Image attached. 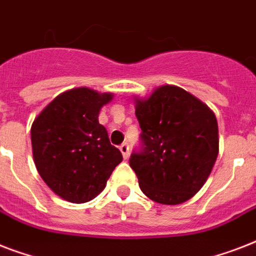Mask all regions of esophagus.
I'll list each match as a JSON object with an SVG mask.
<instances>
[{
  "label": "esophagus",
  "instance_id": "obj_1",
  "mask_svg": "<svg viewBox=\"0 0 256 256\" xmlns=\"http://www.w3.org/2000/svg\"><path fill=\"white\" fill-rule=\"evenodd\" d=\"M120 152H122V156H124V160H128V156H130V146H128V142H124V144H120Z\"/></svg>",
  "mask_w": 256,
  "mask_h": 256
}]
</instances>
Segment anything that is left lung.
I'll return each mask as SVG.
<instances>
[{"label":"left lung","mask_w":256,"mask_h":256,"mask_svg":"<svg viewBox=\"0 0 256 256\" xmlns=\"http://www.w3.org/2000/svg\"><path fill=\"white\" fill-rule=\"evenodd\" d=\"M140 148L128 164L142 192L154 202L179 204L208 178L219 152L214 112L190 92L162 86L146 100H136Z\"/></svg>","instance_id":"left-lung-1"}]
</instances>
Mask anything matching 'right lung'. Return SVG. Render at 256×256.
I'll list each match as a JSON object with an SVG mask.
<instances>
[{"mask_svg": "<svg viewBox=\"0 0 256 256\" xmlns=\"http://www.w3.org/2000/svg\"><path fill=\"white\" fill-rule=\"evenodd\" d=\"M112 94L88 88L56 96L32 126L34 164L41 178L61 198L85 203L106 186L122 154L98 122Z\"/></svg>", "mask_w": 256, "mask_h": 256, "instance_id": "right-lung-1", "label": "right lung"}]
</instances>
